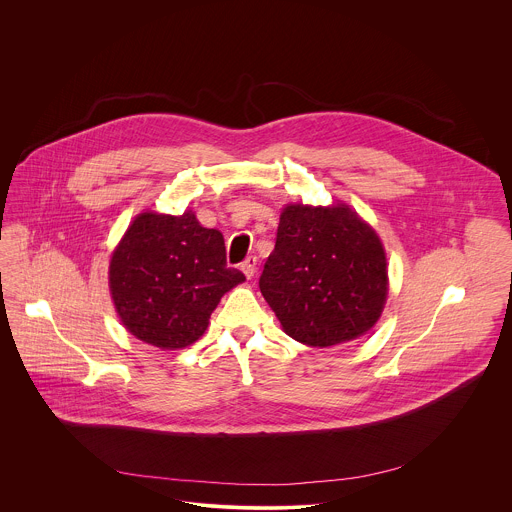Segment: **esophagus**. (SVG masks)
Here are the masks:
<instances>
[{"instance_id": "esophagus-1", "label": "esophagus", "mask_w": 512, "mask_h": 512, "mask_svg": "<svg viewBox=\"0 0 512 512\" xmlns=\"http://www.w3.org/2000/svg\"><path fill=\"white\" fill-rule=\"evenodd\" d=\"M256 264H258V260H256V256H248L242 264H240V270L244 272V276L250 280L254 274H256Z\"/></svg>"}]
</instances>
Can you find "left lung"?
I'll return each mask as SVG.
<instances>
[{
  "instance_id": "obj_1",
  "label": "left lung",
  "mask_w": 512,
  "mask_h": 512,
  "mask_svg": "<svg viewBox=\"0 0 512 512\" xmlns=\"http://www.w3.org/2000/svg\"><path fill=\"white\" fill-rule=\"evenodd\" d=\"M260 292L284 331L303 345L353 341L378 321L388 295L376 232L347 205H288Z\"/></svg>"
}]
</instances>
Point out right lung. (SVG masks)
Instances as JSON below:
<instances>
[{"label":"right lung","mask_w":512,"mask_h":512,"mask_svg":"<svg viewBox=\"0 0 512 512\" xmlns=\"http://www.w3.org/2000/svg\"><path fill=\"white\" fill-rule=\"evenodd\" d=\"M246 278L226 266L224 238L187 211L142 213L110 260V292L124 327L159 349H183L209 327L220 297Z\"/></svg>","instance_id":"obj_1"}]
</instances>
